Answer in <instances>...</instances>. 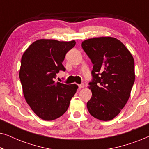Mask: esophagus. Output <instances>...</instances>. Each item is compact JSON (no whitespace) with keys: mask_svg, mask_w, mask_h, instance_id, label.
I'll list each match as a JSON object with an SVG mask.
<instances>
[{"mask_svg":"<svg viewBox=\"0 0 149 149\" xmlns=\"http://www.w3.org/2000/svg\"><path fill=\"white\" fill-rule=\"evenodd\" d=\"M84 87H85V85L83 84V83H81V84H80V85H79V89H83Z\"/></svg>","mask_w":149,"mask_h":149,"instance_id":"34e87169","label":"esophagus"}]
</instances>
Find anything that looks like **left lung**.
Masks as SVG:
<instances>
[{
  "label": "left lung",
  "mask_w": 149,
  "mask_h": 149,
  "mask_svg": "<svg viewBox=\"0 0 149 149\" xmlns=\"http://www.w3.org/2000/svg\"><path fill=\"white\" fill-rule=\"evenodd\" d=\"M81 46L93 64L87 109L95 119L110 121L130 97L135 81L133 56L123 43L111 36L85 40Z\"/></svg>",
  "instance_id": "obj_1"
}]
</instances>
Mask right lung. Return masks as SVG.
Listing matches in <instances>:
<instances>
[{
  "label": "right lung",
  "mask_w": 149,
  "mask_h": 149,
  "mask_svg": "<svg viewBox=\"0 0 149 149\" xmlns=\"http://www.w3.org/2000/svg\"><path fill=\"white\" fill-rule=\"evenodd\" d=\"M75 40L59 41L40 39L30 45L22 58L19 76L24 97L34 113L45 121H52L64 115L78 89L54 79L60 70L66 53Z\"/></svg>",
  "instance_id": "1"
}]
</instances>
